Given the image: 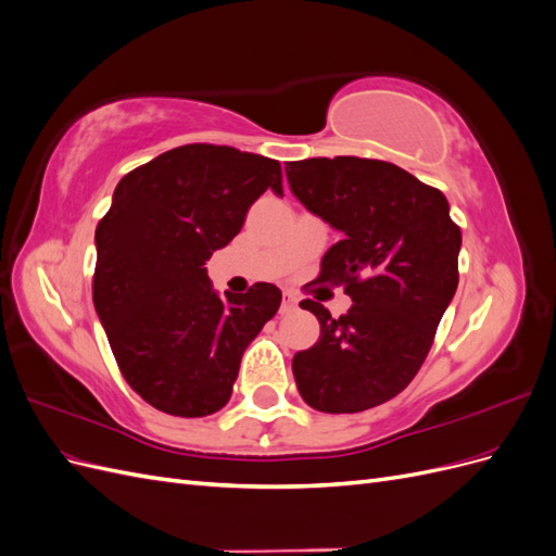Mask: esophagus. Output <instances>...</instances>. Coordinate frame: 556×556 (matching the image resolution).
I'll list each match as a JSON object with an SVG mask.
<instances>
[{
  "label": "esophagus",
  "mask_w": 556,
  "mask_h": 556,
  "mask_svg": "<svg viewBox=\"0 0 556 556\" xmlns=\"http://www.w3.org/2000/svg\"><path fill=\"white\" fill-rule=\"evenodd\" d=\"M299 308V299L292 292L282 294V304H280V313H292Z\"/></svg>",
  "instance_id": "1"
}]
</instances>
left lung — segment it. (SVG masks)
Segmentation results:
<instances>
[{"label": "left lung", "mask_w": 556, "mask_h": 556, "mask_svg": "<svg viewBox=\"0 0 556 556\" xmlns=\"http://www.w3.org/2000/svg\"><path fill=\"white\" fill-rule=\"evenodd\" d=\"M294 197L343 233L315 282L352 308L331 317L313 299L319 341L296 352L299 394L319 413H362L406 390L425 364L459 285L462 229L441 190L401 166L366 157H311L285 166Z\"/></svg>", "instance_id": "8db88e82"}]
</instances>
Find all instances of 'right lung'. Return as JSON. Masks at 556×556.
I'll use <instances>...</instances> for the list:
<instances>
[{"label":"right lung","instance_id":"add662e5","mask_svg":"<svg viewBox=\"0 0 556 556\" xmlns=\"http://www.w3.org/2000/svg\"><path fill=\"white\" fill-rule=\"evenodd\" d=\"M268 188L282 194L278 160L188 143L123 176L97 225V315L123 378L162 413L220 410L243 350L280 308L276 285L223 299L204 268Z\"/></svg>","mask_w":556,"mask_h":556}]
</instances>
